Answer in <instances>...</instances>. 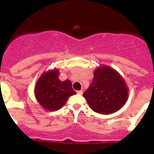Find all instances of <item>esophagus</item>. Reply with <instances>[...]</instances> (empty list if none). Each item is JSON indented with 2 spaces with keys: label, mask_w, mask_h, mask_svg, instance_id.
<instances>
[{
  "label": "esophagus",
  "mask_w": 154,
  "mask_h": 154,
  "mask_svg": "<svg viewBox=\"0 0 154 154\" xmlns=\"http://www.w3.org/2000/svg\"><path fill=\"white\" fill-rule=\"evenodd\" d=\"M77 94L82 95V93H83V91H77Z\"/></svg>",
  "instance_id": "esophagus-1"
}]
</instances>
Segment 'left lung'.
Instances as JSON below:
<instances>
[{
  "mask_svg": "<svg viewBox=\"0 0 154 154\" xmlns=\"http://www.w3.org/2000/svg\"><path fill=\"white\" fill-rule=\"evenodd\" d=\"M83 96L91 109L100 114L119 111L128 99V87L114 69L103 65L94 71V77Z\"/></svg>",
  "mask_w": 154,
  "mask_h": 154,
  "instance_id": "left-lung-1",
  "label": "left lung"
}]
</instances>
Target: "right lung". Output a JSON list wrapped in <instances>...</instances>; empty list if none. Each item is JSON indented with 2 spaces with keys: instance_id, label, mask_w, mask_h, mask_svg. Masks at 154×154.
<instances>
[{
  "instance_id": "right-lung-1",
  "label": "right lung",
  "mask_w": 154,
  "mask_h": 154,
  "mask_svg": "<svg viewBox=\"0 0 154 154\" xmlns=\"http://www.w3.org/2000/svg\"><path fill=\"white\" fill-rule=\"evenodd\" d=\"M57 69L45 72L35 86V95L40 105L47 111L59 110L66 103L69 97L75 95L69 79L61 81Z\"/></svg>"
}]
</instances>
